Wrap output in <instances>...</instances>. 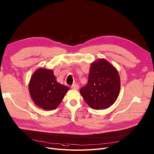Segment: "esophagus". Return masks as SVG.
<instances>
[{
	"mask_svg": "<svg viewBox=\"0 0 154 154\" xmlns=\"http://www.w3.org/2000/svg\"><path fill=\"white\" fill-rule=\"evenodd\" d=\"M71 88L73 90H77L79 88V86L77 84H73L71 86Z\"/></svg>",
	"mask_w": 154,
	"mask_h": 154,
	"instance_id": "34e87169",
	"label": "esophagus"
}]
</instances>
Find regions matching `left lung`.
I'll list each match as a JSON object with an SVG mask.
<instances>
[{"label":"left lung","instance_id":"left-lung-1","mask_svg":"<svg viewBox=\"0 0 154 154\" xmlns=\"http://www.w3.org/2000/svg\"><path fill=\"white\" fill-rule=\"evenodd\" d=\"M120 84L117 69L106 60L100 58L91 63L88 83L80 93L91 108L107 109L116 101Z\"/></svg>","mask_w":154,"mask_h":154}]
</instances>
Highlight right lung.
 <instances>
[{"instance_id":"right-lung-1","label":"right lung","mask_w":154,"mask_h":154,"mask_svg":"<svg viewBox=\"0 0 154 154\" xmlns=\"http://www.w3.org/2000/svg\"><path fill=\"white\" fill-rule=\"evenodd\" d=\"M69 88L57 82L51 69H38L31 77L29 92L34 103L45 110L55 109Z\"/></svg>"}]
</instances>
